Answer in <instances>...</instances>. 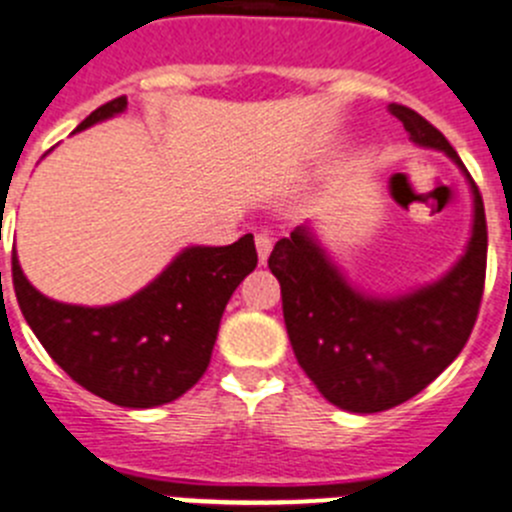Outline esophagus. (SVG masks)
<instances>
[{
    "label": "esophagus",
    "instance_id": "1",
    "mask_svg": "<svg viewBox=\"0 0 512 512\" xmlns=\"http://www.w3.org/2000/svg\"><path fill=\"white\" fill-rule=\"evenodd\" d=\"M272 242H275V240H272L267 232L255 234V247H257V257H260V262H267V257H270Z\"/></svg>",
    "mask_w": 512,
    "mask_h": 512
}]
</instances>
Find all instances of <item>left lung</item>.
Masks as SVG:
<instances>
[{
    "instance_id": "obj_1",
    "label": "left lung",
    "mask_w": 512,
    "mask_h": 512,
    "mask_svg": "<svg viewBox=\"0 0 512 512\" xmlns=\"http://www.w3.org/2000/svg\"><path fill=\"white\" fill-rule=\"evenodd\" d=\"M419 146L450 156L475 199L465 255L444 278L399 298H374L351 288L328 260L310 227L275 245L267 267L280 283L290 346L300 369L331 404L374 414L427 389L460 356L480 310L487 265V224L480 189L450 141L417 111L391 103Z\"/></svg>"
}]
</instances>
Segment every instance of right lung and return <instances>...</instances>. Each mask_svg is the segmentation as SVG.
<instances>
[{"label":"right lung","instance_id":"right-lung-1","mask_svg":"<svg viewBox=\"0 0 512 512\" xmlns=\"http://www.w3.org/2000/svg\"><path fill=\"white\" fill-rule=\"evenodd\" d=\"M126 95L78 126L126 111ZM257 267L252 234L227 247H186L154 283L121 303L85 308L45 298L12 255L17 303L52 361L100 399L151 409L179 399L204 376L219 321L237 285Z\"/></svg>","mask_w":512,"mask_h":512}]
</instances>
